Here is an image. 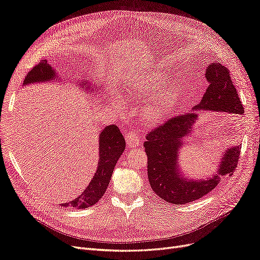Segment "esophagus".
Returning a JSON list of instances; mask_svg holds the SVG:
<instances>
[{
  "instance_id": "esophagus-1",
  "label": "esophagus",
  "mask_w": 260,
  "mask_h": 260,
  "mask_svg": "<svg viewBox=\"0 0 260 260\" xmlns=\"http://www.w3.org/2000/svg\"><path fill=\"white\" fill-rule=\"evenodd\" d=\"M125 140H126V143H127V145L129 146V148H137V146L140 143V139H139L138 135L136 133L132 132V131L126 132V134H125Z\"/></svg>"
}]
</instances>
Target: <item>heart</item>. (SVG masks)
Here are the masks:
<instances>
[{
    "mask_svg": "<svg viewBox=\"0 0 260 260\" xmlns=\"http://www.w3.org/2000/svg\"><path fill=\"white\" fill-rule=\"evenodd\" d=\"M170 75L157 70L138 78H133L127 84L126 92L134 98H150L142 109V116L149 125H157L171 114L178 103L182 88L170 84ZM115 104H122L119 96L115 98Z\"/></svg>",
    "mask_w": 260,
    "mask_h": 260,
    "instance_id": "1",
    "label": "heart"
}]
</instances>
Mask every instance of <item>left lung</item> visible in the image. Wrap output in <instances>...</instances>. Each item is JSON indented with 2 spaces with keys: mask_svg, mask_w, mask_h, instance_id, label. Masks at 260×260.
I'll return each instance as SVG.
<instances>
[{
  "mask_svg": "<svg viewBox=\"0 0 260 260\" xmlns=\"http://www.w3.org/2000/svg\"><path fill=\"white\" fill-rule=\"evenodd\" d=\"M208 87L201 102L189 114L169 119L164 125L150 132L143 146L148 155V177L154 192L175 205L191 203L216 188L224 175H233L238 164L240 145L224 151L217 172L210 177L190 179L182 172L178 154L185 138L191 135L199 118L197 111H221L243 115V106L233 84L228 68L212 62L206 68Z\"/></svg>",
  "mask_w": 260,
  "mask_h": 260,
  "instance_id": "8db88e82",
  "label": "left lung"
}]
</instances>
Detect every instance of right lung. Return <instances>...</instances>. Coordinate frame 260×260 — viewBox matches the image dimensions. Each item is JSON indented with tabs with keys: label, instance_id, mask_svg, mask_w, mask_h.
<instances>
[{
	"label": "right lung",
	"instance_id": "1",
	"mask_svg": "<svg viewBox=\"0 0 260 260\" xmlns=\"http://www.w3.org/2000/svg\"><path fill=\"white\" fill-rule=\"evenodd\" d=\"M55 77H58L56 71L47 60H42L27 73L23 85L27 86L35 83L53 82ZM86 84L87 82L83 81L82 84H80V89L84 88L88 91H91L90 87H87ZM92 90L94 91V89ZM124 149H125V140L117 125L111 124L101 132L99 136L98 169L92 179L90 180L89 185L80 197L69 203H63L62 206L83 209L96 204L105 193L115 166L124 152Z\"/></svg>",
	"mask_w": 260,
	"mask_h": 260
}]
</instances>
